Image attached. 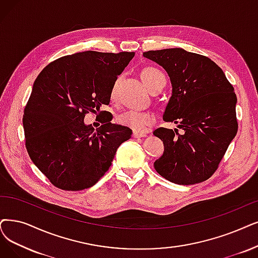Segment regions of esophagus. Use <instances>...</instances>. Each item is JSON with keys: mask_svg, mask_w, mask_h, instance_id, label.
I'll list each match as a JSON object with an SVG mask.
<instances>
[{"mask_svg": "<svg viewBox=\"0 0 258 258\" xmlns=\"http://www.w3.org/2000/svg\"><path fill=\"white\" fill-rule=\"evenodd\" d=\"M146 137L145 133H139V132H133V138L136 139H140V138H144Z\"/></svg>", "mask_w": 258, "mask_h": 258, "instance_id": "1", "label": "esophagus"}]
</instances>
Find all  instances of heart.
Instances as JSON below:
<instances>
[{"label":"heart","mask_w":258,"mask_h":258,"mask_svg":"<svg viewBox=\"0 0 258 258\" xmlns=\"http://www.w3.org/2000/svg\"><path fill=\"white\" fill-rule=\"evenodd\" d=\"M142 79L147 89L151 92L153 88H156L165 77L162 72L156 68H145L141 73ZM117 97V81L113 84L111 90V98L115 100ZM156 120V117L149 111H139V110H126L117 116V122L119 125L127 127L135 132L144 133L152 125Z\"/></svg>","instance_id":"1"}]
</instances>
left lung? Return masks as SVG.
Instances as JSON below:
<instances>
[{
  "mask_svg": "<svg viewBox=\"0 0 258 258\" xmlns=\"http://www.w3.org/2000/svg\"><path fill=\"white\" fill-rule=\"evenodd\" d=\"M143 56L167 72L172 94L163 119L182 129L181 135L178 129L153 131L164 144L154 168L180 185L208 180L238 129L233 86L210 58L180 47L148 50Z\"/></svg>",
  "mask_w": 258,
  "mask_h": 258,
  "instance_id": "left-lung-1",
  "label": "left lung"
}]
</instances>
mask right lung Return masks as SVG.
Here are the masks:
<instances>
[{"instance_id":"right-lung-1","label":"right lung","mask_w":258,"mask_h":258,"mask_svg":"<svg viewBox=\"0 0 258 258\" xmlns=\"http://www.w3.org/2000/svg\"><path fill=\"white\" fill-rule=\"evenodd\" d=\"M133 57L135 51L87 50L53 61L38 75L24 109L25 146L54 186H93L131 138V129L111 122L112 114L100 117L96 131L84 119L89 112L107 113L100 108L109 105L113 84Z\"/></svg>"}]
</instances>
